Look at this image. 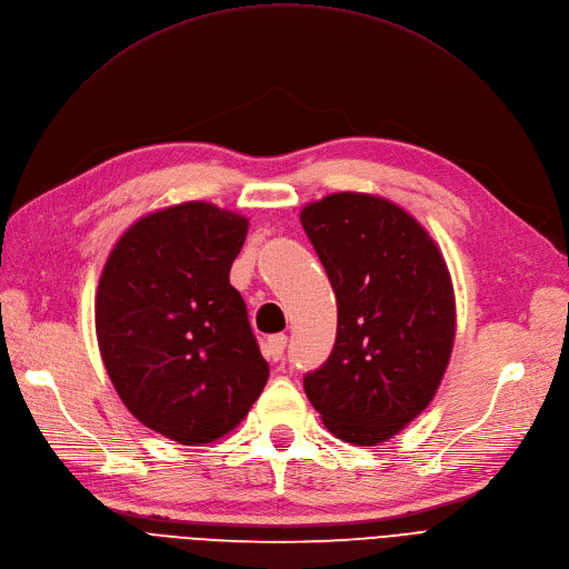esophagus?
Segmentation results:
<instances>
[{
  "instance_id": "1",
  "label": "esophagus",
  "mask_w": 569,
  "mask_h": 569,
  "mask_svg": "<svg viewBox=\"0 0 569 569\" xmlns=\"http://www.w3.org/2000/svg\"><path fill=\"white\" fill-rule=\"evenodd\" d=\"M284 349H287V336H284V333L270 336V338L266 340V345H263V351H266V357H268L270 361H280V359L284 357Z\"/></svg>"
}]
</instances>
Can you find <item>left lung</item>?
Instances as JSON below:
<instances>
[{
  "mask_svg": "<svg viewBox=\"0 0 569 569\" xmlns=\"http://www.w3.org/2000/svg\"><path fill=\"white\" fill-rule=\"evenodd\" d=\"M301 224L338 301L333 349L303 389L336 438L372 447L440 387L456 331L449 270L423 227L385 199L331 194L306 206Z\"/></svg>",
  "mask_w": 569,
  "mask_h": 569,
  "instance_id": "8db88e82",
  "label": "left lung"
}]
</instances>
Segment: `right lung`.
Instances as JSON below:
<instances>
[{"mask_svg": "<svg viewBox=\"0 0 569 569\" xmlns=\"http://www.w3.org/2000/svg\"><path fill=\"white\" fill-rule=\"evenodd\" d=\"M248 220L203 201L133 224L97 289V340L127 410L180 445L218 440L252 408L268 363L229 270Z\"/></svg>", "mask_w": 569, "mask_h": 569, "instance_id": "right-lung-1", "label": "right lung"}]
</instances>
